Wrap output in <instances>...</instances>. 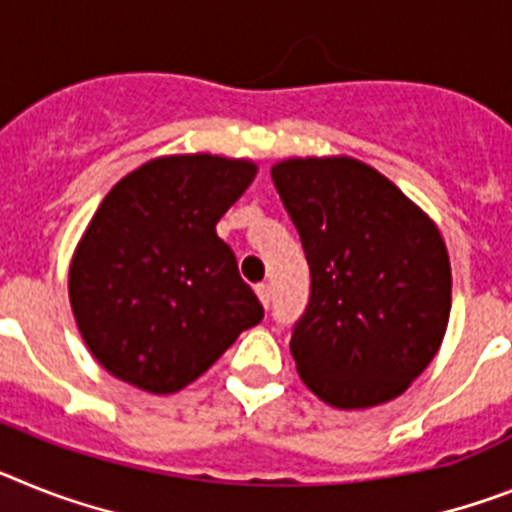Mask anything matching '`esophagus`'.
I'll return each mask as SVG.
<instances>
[{
  "instance_id": "1",
  "label": "esophagus",
  "mask_w": 512,
  "mask_h": 512,
  "mask_svg": "<svg viewBox=\"0 0 512 512\" xmlns=\"http://www.w3.org/2000/svg\"><path fill=\"white\" fill-rule=\"evenodd\" d=\"M255 294L260 296V302H263V307L268 309L270 307V286H268V283H257Z\"/></svg>"
}]
</instances>
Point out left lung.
Wrapping results in <instances>:
<instances>
[{
  "label": "left lung",
  "mask_w": 512,
  "mask_h": 512,
  "mask_svg": "<svg viewBox=\"0 0 512 512\" xmlns=\"http://www.w3.org/2000/svg\"><path fill=\"white\" fill-rule=\"evenodd\" d=\"M270 176L312 276L291 338L296 372L333 409L393 401L448 330L453 276L437 223L359 158H283Z\"/></svg>",
  "instance_id": "obj_1"
}]
</instances>
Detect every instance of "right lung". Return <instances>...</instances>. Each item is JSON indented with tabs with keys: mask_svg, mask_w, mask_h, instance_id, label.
Instances as JSON below:
<instances>
[{
	"mask_svg": "<svg viewBox=\"0 0 512 512\" xmlns=\"http://www.w3.org/2000/svg\"><path fill=\"white\" fill-rule=\"evenodd\" d=\"M252 158L158 156L122 176L70 260V307L96 362L145 393L208 372L263 304L216 223L255 182Z\"/></svg>",
	"mask_w": 512,
	"mask_h": 512,
	"instance_id": "1",
	"label": "right lung"
}]
</instances>
